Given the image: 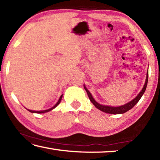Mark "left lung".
<instances>
[{
  "mask_svg": "<svg viewBox=\"0 0 160 160\" xmlns=\"http://www.w3.org/2000/svg\"><path fill=\"white\" fill-rule=\"evenodd\" d=\"M148 71L147 73V77H146V80H145V85L143 87L142 90H141V92L139 93L138 95L135 99H133L132 100L131 102H128V104H126L125 105H123V106L121 107H109V106H104V105H101L97 103L95 100L93 99L92 96L90 94V92L88 91V90H87V88L84 86L85 88V90H86L87 93H88V95L89 97V99L91 101V102L95 106V107H97V109L101 110L102 112L107 113H112V114H120V113H123L126 112H128L130 109H131L132 107H133L135 104L138 102L139 100L141 98L142 94H144L145 91L146 90V88H147V85H148Z\"/></svg>",
  "mask_w": 160,
  "mask_h": 160,
  "instance_id": "1",
  "label": "left lung"
}]
</instances>
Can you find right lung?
<instances>
[{"mask_svg":"<svg viewBox=\"0 0 160 160\" xmlns=\"http://www.w3.org/2000/svg\"><path fill=\"white\" fill-rule=\"evenodd\" d=\"M62 97H63V94H62V95L60 97V99H58V102L56 103L55 106L53 107L52 108H51V109H49L44 110V111H39V112H38V111H32V110H29V109H28V110L29 111V112H32V113H46V112H49V111H51V110H52L53 109H54V108L57 107L58 105L59 104H60V102H61V99H62Z\"/></svg>","mask_w":160,"mask_h":160,"instance_id":"right-lung-1","label":"right lung"}]
</instances>
